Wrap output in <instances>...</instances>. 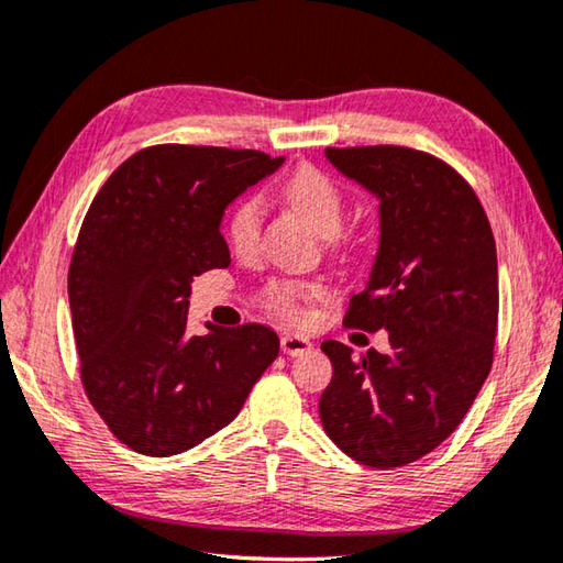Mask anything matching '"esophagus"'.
<instances>
[{
  "instance_id": "34e87169",
  "label": "esophagus",
  "mask_w": 563,
  "mask_h": 563,
  "mask_svg": "<svg viewBox=\"0 0 563 563\" xmlns=\"http://www.w3.org/2000/svg\"><path fill=\"white\" fill-rule=\"evenodd\" d=\"M280 349H283L285 356H300V354H307V351L312 349V341L302 336V334L288 332V334L280 336Z\"/></svg>"
}]
</instances>
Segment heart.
Here are the masks:
<instances>
[{"label": "heart", "mask_w": 563, "mask_h": 563, "mask_svg": "<svg viewBox=\"0 0 563 563\" xmlns=\"http://www.w3.org/2000/svg\"><path fill=\"white\" fill-rule=\"evenodd\" d=\"M283 195L295 209L310 219L319 234L339 239V229L344 224L346 214V195L341 185L314 165H300L283 183ZM261 214L263 202L258 195H246L234 205L229 214L227 234L229 244L239 256H253L261 239ZM324 295V288L317 283H297V280H275L263 290V307L288 322H302L307 317V307Z\"/></svg>", "instance_id": "1"}]
</instances>
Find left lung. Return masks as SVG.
Instances as JSON below:
<instances>
[{"label": "left lung", "mask_w": 563, "mask_h": 563, "mask_svg": "<svg viewBox=\"0 0 563 563\" xmlns=\"http://www.w3.org/2000/svg\"><path fill=\"white\" fill-rule=\"evenodd\" d=\"M380 200V249L344 322L388 329L390 354L354 356L324 341L334 366L319 398L324 432L371 468L437 449L464 420L493 366L498 256L473 187L432 153L405 146L327 148Z\"/></svg>", "instance_id": "obj_1"}]
</instances>
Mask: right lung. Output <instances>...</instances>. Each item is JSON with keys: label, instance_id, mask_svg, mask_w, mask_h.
Returning <instances> with one entry per match:
<instances>
[{"label": "right lung", "instance_id": "right-lung-1", "mask_svg": "<svg viewBox=\"0 0 563 563\" xmlns=\"http://www.w3.org/2000/svg\"><path fill=\"white\" fill-rule=\"evenodd\" d=\"M283 158L261 151L161 143L99 187L68 271L73 334L87 398L121 444L173 456L244 407L278 356L273 329L187 332L195 275L229 266L227 205Z\"/></svg>", "mask_w": 563, "mask_h": 563}]
</instances>
